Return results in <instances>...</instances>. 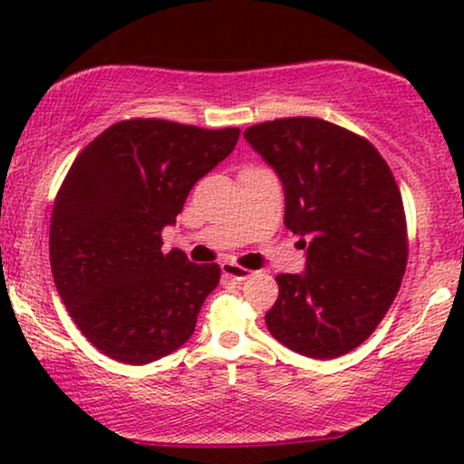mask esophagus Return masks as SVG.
I'll use <instances>...</instances> for the list:
<instances>
[{
  "label": "esophagus",
  "mask_w": 464,
  "mask_h": 464,
  "mask_svg": "<svg viewBox=\"0 0 464 464\" xmlns=\"http://www.w3.org/2000/svg\"><path fill=\"white\" fill-rule=\"evenodd\" d=\"M221 272H224V276L232 278V281H238V283H243V281H246V278H251V276H253V272H251V270L240 268V266H237V264H230V262L221 264Z\"/></svg>",
  "instance_id": "1"
}]
</instances>
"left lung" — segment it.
I'll return each instance as SVG.
<instances>
[{"label": "left lung", "mask_w": 464, "mask_h": 464, "mask_svg": "<svg viewBox=\"0 0 464 464\" xmlns=\"http://www.w3.org/2000/svg\"><path fill=\"white\" fill-rule=\"evenodd\" d=\"M283 183L285 226L306 266L278 275L266 327L291 351L335 359L382 321L408 264L403 200L370 141L321 118H283L245 130Z\"/></svg>", "instance_id": "obj_1"}]
</instances>
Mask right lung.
<instances>
[{
	"instance_id": "obj_1",
	"label": "right lung",
	"mask_w": 464,
	"mask_h": 464,
	"mask_svg": "<svg viewBox=\"0 0 464 464\" xmlns=\"http://www.w3.org/2000/svg\"><path fill=\"white\" fill-rule=\"evenodd\" d=\"M238 129L126 120L82 150L56 194L50 266L69 314L94 348L145 365L192 338L218 264L162 253L189 189L232 154Z\"/></svg>"
}]
</instances>
